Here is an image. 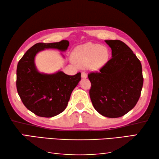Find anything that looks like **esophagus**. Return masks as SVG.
Wrapping results in <instances>:
<instances>
[{
    "instance_id": "1",
    "label": "esophagus",
    "mask_w": 159,
    "mask_h": 159,
    "mask_svg": "<svg viewBox=\"0 0 159 159\" xmlns=\"http://www.w3.org/2000/svg\"><path fill=\"white\" fill-rule=\"evenodd\" d=\"M87 76H88V75H87V74L85 73V72H82V73H81L82 79H86V78H87Z\"/></svg>"
}]
</instances>
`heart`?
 <instances>
[{"mask_svg":"<svg viewBox=\"0 0 159 159\" xmlns=\"http://www.w3.org/2000/svg\"><path fill=\"white\" fill-rule=\"evenodd\" d=\"M74 59L80 66H89L96 69L105 64L109 57V51L106 47L88 43L80 45L74 51Z\"/></svg>","mask_w":159,"mask_h":159,"instance_id":"b5f03b06","label":"heart"}]
</instances>
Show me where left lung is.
Returning a JSON list of instances; mask_svg holds the SVG:
<instances>
[{"label": "left lung", "instance_id": "left-lung-1", "mask_svg": "<svg viewBox=\"0 0 159 159\" xmlns=\"http://www.w3.org/2000/svg\"><path fill=\"white\" fill-rule=\"evenodd\" d=\"M112 57L88 76L94 108L109 118L123 116L138 102L143 85L142 64L133 51L119 40L105 41Z\"/></svg>", "mask_w": 159, "mask_h": 159}]
</instances>
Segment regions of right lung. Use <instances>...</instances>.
Masks as SVG:
<instances>
[{
  "instance_id": "obj_1",
  "label": "right lung",
  "mask_w": 159,
  "mask_h": 159,
  "mask_svg": "<svg viewBox=\"0 0 159 159\" xmlns=\"http://www.w3.org/2000/svg\"><path fill=\"white\" fill-rule=\"evenodd\" d=\"M69 45L66 40L45 43H39L26 51L19 61L16 85L24 105L39 116L50 118L66 109L70 96L81 79L80 72L69 76L62 71L54 74H40L34 64L37 52L45 48L66 50Z\"/></svg>"
}]
</instances>
